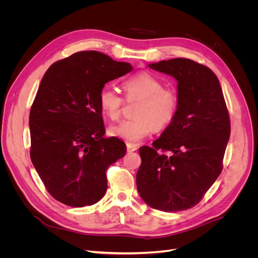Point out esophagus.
Masks as SVG:
<instances>
[{
  "label": "esophagus",
  "mask_w": 258,
  "mask_h": 258,
  "mask_svg": "<svg viewBox=\"0 0 258 258\" xmlns=\"http://www.w3.org/2000/svg\"><path fill=\"white\" fill-rule=\"evenodd\" d=\"M137 147H138V145H137V144H135V143H130V142H127V143H126L127 152H135V151L137 150Z\"/></svg>",
  "instance_id": "obj_1"
}]
</instances>
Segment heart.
<instances>
[{
    "label": "heart",
    "mask_w": 258,
    "mask_h": 258,
    "mask_svg": "<svg viewBox=\"0 0 258 258\" xmlns=\"http://www.w3.org/2000/svg\"><path fill=\"white\" fill-rule=\"evenodd\" d=\"M126 101L139 100L135 107V118L120 122L110 128L112 135L125 141L137 142L160 130L173 120L179 107L178 93L164 88L159 77L150 71H141L125 78L121 84ZM98 104L102 113L113 121L120 119L124 99L107 87L98 94Z\"/></svg>",
    "instance_id": "1"
}]
</instances>
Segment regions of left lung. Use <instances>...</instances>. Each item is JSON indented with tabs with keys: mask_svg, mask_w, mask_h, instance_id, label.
Here are the masks:
<instances>
[{
	"mask_svg": "<svg viewBox=\"0 0 258 258\" xmlns=\"http://www.w3.org/2000/svg\"><path fill=\"white\" fill-rule=\"evenodd\" d=\"M150 67L177 79L179 107L153 146L139 148L137 188L154 209L187 210L222 172L231 132L229 112L220 81L208 67L182 57Z\"/></svg>",
	"mask_w": 258,
	"mask_h": 258,
	"instance_id": "left-lung-1",
	"label": "left lung"
}]
</instances>
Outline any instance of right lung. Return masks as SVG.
<instances>
[{"label": "right lung", "mask_w": 258, "mask_h": 258, "mask_svg": "<svg viewBox=\"0 0 258 258\" xmlns=\"http://www.w3.org/2000/svg\"><path fill=\"white\" fill-rule=\"evenodd\" d=\"M133 70L98 51H80L52 63L29 115L30 158L48 192L71 207L90 206L105 194L108 166L125 143L103 138L99 91Z\"/></svg>", "instance_id": "right-lung-1"}]
</instances>
